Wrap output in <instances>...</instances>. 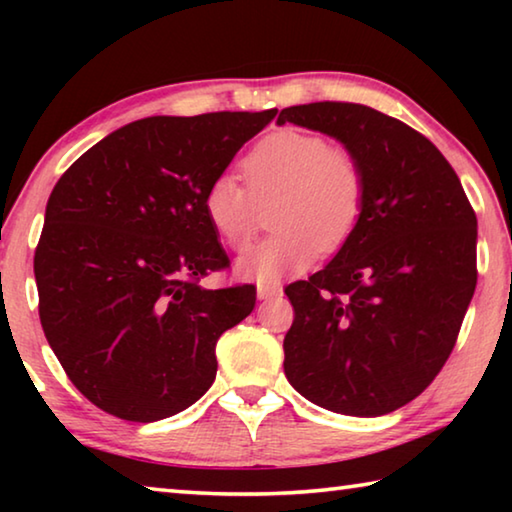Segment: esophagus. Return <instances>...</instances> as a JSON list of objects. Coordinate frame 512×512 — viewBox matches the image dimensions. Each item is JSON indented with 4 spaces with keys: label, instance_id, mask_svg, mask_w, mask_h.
<instances>
[{
    "label": "esophagus",
    "instance_id": "esophagus-1",
    "mask_svg": "<svg viewBox=\"0 0 512 512\" xmlns=\"http://www.w3.org/2000/svg\"><path fill=\"white\" fill-rule=\"evenodd\" d=\"M277 296H282L280 284H259V287H257V298L259 300H273Z\"/></svg>",
    "mask_w": 512,
    "mask_h": 512
}]
</instances>
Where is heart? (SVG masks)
<instances>
[{"mask_svg": "<svg viewBox=\"0 0 512 512\" xmlns=\"http://www.w3.org/2000/svg\"><path fill=\"white\" fill-rule=\"evenodd\" d=\"M248 189L221 173L203 194V210L225 246L244 250L257 232V203L280 194L277 235L237 262V273L257 284H275L316 262L320 250H336L352 237L366 203L361 164L343 146L296 128L259 140L241 162Z\"/></svg>", "mask_w": 512, "mask_h": 512, "instance_id": "heart-1", "label": "heart"}]
</instances>
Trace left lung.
<instances>
[{
  "label": "left lung",
  "instance_id": "1",
  "mask_svg": "<svg viewBox=\"0 0 512 512\" xmlns=\"http://www.w3.org/2000/svg\"><path fill=\"white\" fill-rule=\"evenodd\" d=\"M334 137L366 203L323 271L289 284L284 375L327 411L377 418L415 400L454 350L476 287V216L427 137L361 103L284 108L277 126Z\"/></svg>",
  "mask_w": 512,
  "mask_h": 512
}]
</instances>
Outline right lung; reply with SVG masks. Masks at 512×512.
I'll use <instances>...</instances> for the list:
<instances>
[{
	"label": "right lung",
	"mask_w": 512,
	"mask_h": 512,
	"mask_svg": "<svg viewBox=\"0 0 512 512\" xmlns=\"http://www.w3.org/2000/svg\"><path fill=\"white\" fill-rule=\"evenodd\" d=\"M275 115L137 119L60 176L33 259L40 323L94 406L155 422L212 386L216 341L253 311L255 287L198 284L230 264L203 194Z\"/></svg>",
	"instance_id": "obj_1"
}]
</instances>
